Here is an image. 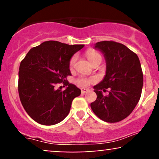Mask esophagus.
Wrapping results in <instances>:
<instances>
[{"label": "esophagus", "mask_w": 159, "mask_h": 159, "mask_svg": "<svg viewBox=\"0 0 159 159\" xmlns=\"http://www.w3.org/2000/svg\"><path fill=\"white\" fill-rule=\"evenodd\" d=\"M89 90L88 89H86V88H82L81 89V94H85L86 93L88 92Z\"/></svg>", "instance_id": "obj_1"}]
</instances>
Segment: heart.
<instances>
[{"label":"heart","instance_id":"1","mask_svg":"<svg viewBox=\"0 0 159 159\" xmlns=\"http://www.w3.org/2000/svg\"><path fill=\"white\" fill-rule=\"evenodd\" d=\"M86 57L88 59V61L90 62L91 63L93 62L95 60H96L97 58L101 57V55L98 54V52H96L95 50H93V49H90V50H87L86 52ZM76 60H77V57L75 55H74L71 58V60L69 61V68L72 69L74 67L75 63ZM96 81V79L94 78H87L84 77V76H81L78 78L76 79V84L78 85L81 86V87H88L90 84L94 83Z\"/></svg>","mask_w":159,"mask_h":159}]
</instances>
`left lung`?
<instances>
[{
  "label": "left lung",
  "mask_w": 159,
  "mask_h": 159,
  "mask_svg": "<svg viewBox=\"0 0 159 159\" xmlns=\"http://www.w3.org/2000/svg\"><path fill=\"white\" fill-rule=\"evenodd\" d=\"M104 54L106 75L94 86L97 95L90 104L91 109L99 119L117 123L126 118L139 102L143 84L139 58L125 45L114 41H102L95 45ZM109 90V95L103 92Z\"/></svg>",
  "instance_id": "8db88e82"
}]
</instances>
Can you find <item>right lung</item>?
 Returning <instances> with one entry per match:
<instances>
[{"label": "right lung", "mask_w": 159, "mask_h": 159, "mask_svg": "<svg viewBox=\"0 0 159 159\" xmlns=\"http://www.w3.org/2000/svg\"><path fill=\"white\" fill-rule=\"evenodd\" d=\"M84 45H67L46 41L29 51L21 61L19 72V98L27 114L45 125L57 124L66 117L72 102L81 95L75 85L69 84V61ZM67 85L56 89L57 83Z\"/></svg>", "instance_id": "obj_1"}]
</instances>
